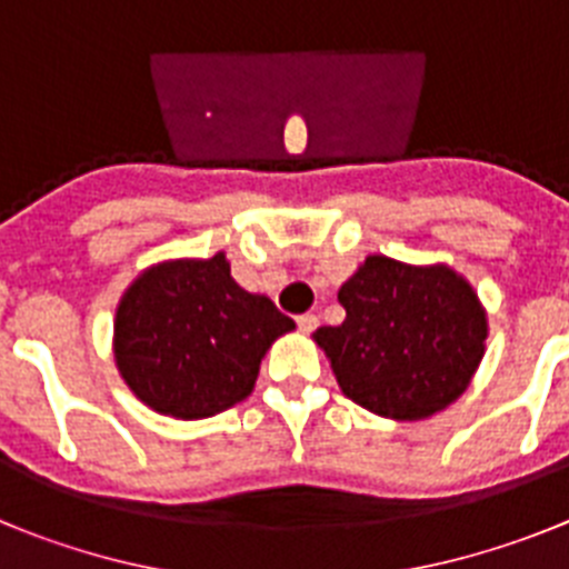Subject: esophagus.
Masks as SVG:
<instances>
[{"label": "esophagus", "mask_w": 569, "mask_h": 569, "mask_svg": "<svg viewBox=\"0 0 569 569\" xmlns=\"http://www.w3.org/2000/svg\"><path fill=\"white\" fill-rule=\"evenodd\" d=\"M296 325H299L301 333H313V330L319 328V316H313V313H301L299 319H296Z\"/></svg>", "instance_id": "34e87169"}]
</instances>
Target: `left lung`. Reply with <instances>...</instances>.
<instances>
[{
	"label": "left lung",
	"mask_w": 569,
	"mask_h": 569,
	"mask_svg": "<svg viewBox=\"0 0 569 569\" xmlns=\"http://www.w3.org/2000/svg\"><path fill=\"white\" fill-rule=\"evenodd\" d=\"M345 321L316 330L341 393L370 413L416 421L465 393L481 365L487 319L465 279L370 256L341 284Z\"/></svg>",
	"instance_id": "left-lung-1"
}]
</instances>
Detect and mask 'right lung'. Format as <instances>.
I'll return each mask as SVG.
<instances>
[{"mask_svg": "<svg viewBox=\"0 0 569 569\" xmlns=\"http://www.w3.org/2000/svg\"><path fill=\"white\" fill-rule=\"evenodd\" d=\"M293 319L241 290L224 256L170 261L130 284L116 310V365L144 405L208 419L250 396L261 356Z\"/></svg>", "mask_w": 569, "mask_h": 569, "instance_id": "1", "label": "right lung"}]
</instances>
